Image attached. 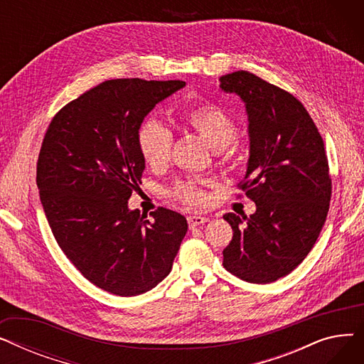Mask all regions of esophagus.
<instances>
[{"mask_svg":"<svg viewBox=\"0 0 364 364\" xmlns=\"http://www.w3.org/2000/svg\"><path fill=\"white\" fill-rule=\"evenodd\" d=\"M206 221H209L208 217H200V215H190V217H187V223H188L190 228H195V227H198V225H200V224H203Z\"/></svg>","mask_w":364,"mask_h":364,"instance_id":"esophagus-1","label":"esophagus"}]
</instances>
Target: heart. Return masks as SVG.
I'll return each instance as SVG.
<instances>
[{"mask_svg": "<svg viewBox=\"0 0 364 364\" xmlns=\"http://www.w3.org/2000/svg\"><path fill=\"white\" fill-rule=\"evenodd\" d=\"M180 119L215 149H224L230 144L236 134L235 119L221 106L215 103H200L181 112ZM137 144L144 162L151 168L166 165L172 147V132L166 125L155 118L146 119L137 132ZM206 180L180 181L169 190L171 198L186 205L199 206L206 202Z\"/></svg>", "mask_w": 364, "mask_h": 364, "instance_id": "1", "label": "heart"}]
</instances>
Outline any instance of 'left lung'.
Returning a JSON list of instances; mask_svg holds the SVG:
<instances>
[{
    "instance_id": "8db88e82",
    "label": "left lung",
    "mask_w": 364,
    "mask_h": 364,
    "mask_svg": "<svg viewBox=\"0 0 364 364\" xmlns=\"http://www.w3.org/2000/svg\"><path fill=\"white\" fill-rule=\"evenodd\" d=\"M220 87L246 107L250 159L239 187L257 205L250 217H223L233 228L223 265L246 282H276L309 255L326 221L332 180L324 143L291 92L246 70L223 75Z\"/></svg>"
}]
</instances>
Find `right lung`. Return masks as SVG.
Wrapping results in <instances>:
<instances>
[{"label":"right lung","instance_id":"right-lung-1","mask_svg":"<svg viewBox=\"0 0 364 364\" xmlns=\"http://www.w3.org/2000/svg\"><path fill=\"white\" fill-rule=\"evenodd\" d=\"M184 81L110 80L55 113L36 164V186L60 250L97 288L136 296L172 269L187 220L166 208L147 215L128 199L144 171L137 132L146 114Z\"/></svg>","mask_w":364,"mask_h":364}]
</instances>
